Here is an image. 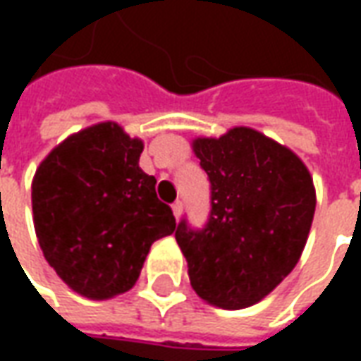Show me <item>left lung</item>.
I'll return each instance as SVG.
<instances>
[{
	"mask_svg": "<svg viewBox=\"0 0 361 361\" xmlns=\"http://www.w3.org/2000/svg\"><path fill=\"white\" fill-rule=\"evenodd\" d=\"M145 149L116 123L69 137L38 166L32 219L40 250L67 286L110 300L135 286L150 245L176 232L154 176L139 168Z\"/></svg>",
	"mask_w": 361,
	"mask_h": 361,
	"instance_id": "left-lung-1",
	"label": "left lung"
}]
</instances>
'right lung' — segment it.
<instances>
[{
	"label": "right lung",
	"instance_id": "add662e5",
	"mask_svg": "<svg viewBox=\"0 0 361 361\" xmlns=\"http://www.w3.org/2000/svg\"><path fill=\"white\" fill-rule=\"evenodd\" d=\"M211 209L201 228L181 220L176 242L197 295L222 310L261 302L302 257L315 188L294 152L247 127L197 139Z\"/></svg>",
	"mask_w": 361,
	"mask_h": 361
}]
</instances>
